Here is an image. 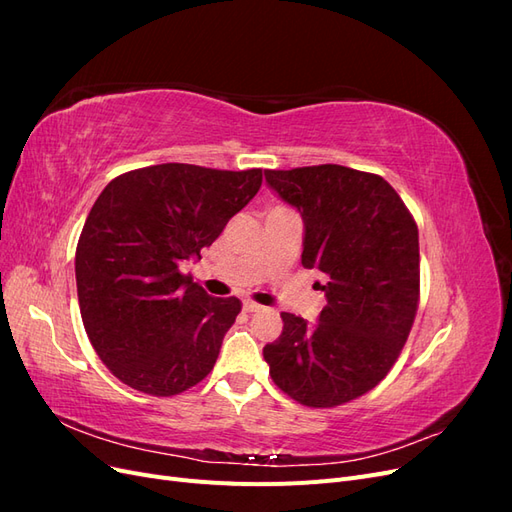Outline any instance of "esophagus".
Listing matches in <instances>:
<instances>
[{
  "instance_id": "esophagus-1",
  "label": "esophagus",
  "mask_w": 512,
  "mask_h": 512,
  "mask_svg": "<svg viewBox=\"0 0 512 512\" xmlns=\"http://www.w3.org/2000/svg\"><path fill=\"white\" fill-rule=\"evenodd\" d=\"M243 309H245V312H258L260 305H258V303H254V301H250V299H247V301H243Z\"/></svg>"
}]
</instances>
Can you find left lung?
<instances>
[{
    "label": "left lung",
    "mask_w": 512,
    "mask_h": 512,
    "mask_svg": "<svg viewBox=\"0 0 512 512\" xmlns=\"http://www.w3.org/2000/svg\"><path fill=\"white\" fill-rule=\"evenodd\" d=\"M269 188L303 218L305 269L327 275L314 324L284 312L262 348L280 389L309 408H335L389 374L418 307V228L382 177L339 164L265 170Z\"/></svg>",
    "instance_id": "left-lung-1"
}]
</instances>
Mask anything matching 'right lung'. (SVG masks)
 I'll use <instances>...</instances> for the list:
<instances>
[{"instance_id": "add662e5", "label": "right lung", "mask_w": 512, "mask_h": 512, "mask_svg": "<svg viewBox=\"0 0 512 512\" xmlns=\"http://www.w3.org/2000/svg\"><path fill=\"white\" fill-rule=\"evenodd\" d=\"M262 170L158 164L106 185L76 245V290L91 346L132 389L170 397L213 369L241 312L181 273L256 196Z\"/></svg>"}]
</instances>
